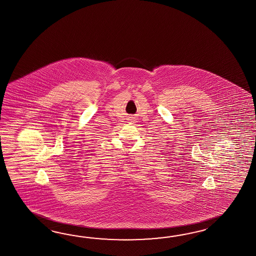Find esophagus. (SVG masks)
I'll return each mask as SVG.
<instances>
[{
  "label": "esophagus",
  "mask_w": 256,
  "mask_h": 256,
  "mask_svg": "<svg viewBox=\"0 0 256 256\" xmlns=\"http://www.w3.org/2000/svg\"><path fill=\"white\" fill-rule=\"evenodd\" d=\"M132 120H134V118H132Z\"/></svg>",
  "instance_id": "esophagus-1"
}]
</instances>
